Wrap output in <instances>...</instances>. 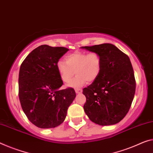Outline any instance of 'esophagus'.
Returning a JSON list of instances; mask_svg holds the SVG:
<instances>
[{
  "mask_svg": "<svg viewBox=\"0 0 153 153\" xmlns=\"http://www.w3.org/2000/svg\"><path fill=\"white\" fill-rule=\"evenodd\" d=\"M82 89H75V92H76V94H80L82 92Z\"/></svg>",
  "mask_w": 153,
  "mask_h": 153,
  "instance_id": "1",
  "label": "esophagus"
}]
</instances>
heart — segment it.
I'll return each mask as SVG.
<instances>
[{
	"label": "heart",
	"instance_id": "1",
	"mask_svg": "<svg viewBox=\"0 0 153 153\" xmlns=\"http://www.w3.org/2000/svg\"><path fill=\"white\" fill-rule=\"evenodd\" d=\"M65 63L62 61L58 62L57 68L63 83H69L74 74H76L70 83V87H82L88 81L94 82L100 76L102 60L99 53L77 51L65 56Z\"/></svg>",
	"mask_w": 153,
	"mask_h": 153
}]
</instances>
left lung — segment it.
Segmentation results:
<instances>
[{"label": "left lung", "instance_id": "left-lung-1", "mask_svg": "<svg viewBox=\"0 0 153 153\" xmlns=\"http://www.w3.org/2000/svg\"><path fill=\"white\" fill-rule=\"evenodd\" d=\"M99 53L102 60L100 76L83 88L84 111L91 121L102 126L121 121L133 102L136 83L130 59L111 44L82 46Z\"/></svg>", "mask_w": 153, "mask_h": 153}]
</instances>
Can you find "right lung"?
Wrapping results in <instances>:
<instances>
[{
	"instance_id": "add662e5",
	"label": "right lung",
	"mask_w": 153,
	"mask_h": 153,
	"mask_svg": "<svg viewBox=\"0 0 153 153\" xmlns=\"http://www.w3.org/2000/svg\"><path fill=\"white\" fill-rule=\"evenodd\" d=\"M65 47L41 45L31 51L20 65L18 95L27 118L41 128L60 125L76 97L73 88L59 90L63 81L57 64L68 51Z\"/></svg>"
}]
</instances>
